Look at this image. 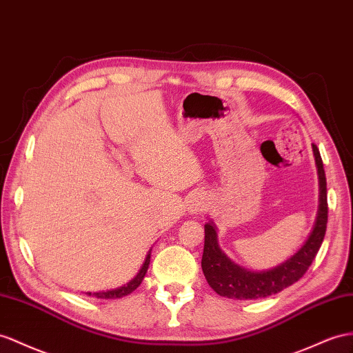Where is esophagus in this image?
<instances>
[{
  "label": "esophagus",
  "instance_id": "esophagus-1",
  "mask_svg": "<svg viewBox=\"0 0 353 353\" xmlns=\"http://www.w3.org/2000/svg\"><path fill=\"white\" fill-rule=\"evenodd\" d=\"M205 205H207L205 198L201 196V195H198L191 201V204H189L188 209H189V212H191V213H200V212H203L205 209Z\"/></svg>",
  "mask_w": 353,
  "mask_h": 353
}]
</instances>
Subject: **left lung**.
<instances>
[{"label": "left lung", "mask_w": 353, "mask_h": 353, "mask_svg": "<svg viewBox=\"0 0 353 353\" xmlns=\"http://www.w3.org/2000/svg\"><path fill=\"white\" fill-rule=\"evenodd\" d=\"M316 170L319 179V205L318 214L309 239L295 254L279 265L268 270H249L234 263L221 249L218 243V228L209 221L204 225V252L201 259L203 273L207 283L216 294L232 300H258L274 295L285 288L298 282L312 265L322 245L328 222L327 179L318 148L312 144Z\"/></svg>", "instance_id": "obj_1"}]
</instances>
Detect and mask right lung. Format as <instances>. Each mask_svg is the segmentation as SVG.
I'll return each instance as SVG.
<instances>
[{"label": "right lung", "instance_id": "1", "mask_svg": "<svg viewBox=\"0 0 353 353\" xmlns=\"http://www.w3.org/2000/svg\"><path fill=\"white\" fill-rule=\"evenodd\" d=\"M152 250V249H150ZM150 250L148 252L146 259H144V263L141 265V268L139 270V273L135 274L128 283H125L119 288H114V289H107V291H98V292H85L89 296H95V298H101V300H116V298H122L125 295L131 294L132 291H135L140 286V283L143 282L144 276L148 273V268L150 264Z\"/></svg>", "mask_w": 353, "mask_h": 353}]
</instances>
